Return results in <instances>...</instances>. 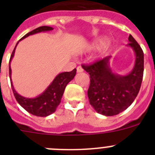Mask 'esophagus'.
<instances>
[{
  "mask_svg": "<svg viewBox=\"0 0 155 155\" xmlns=\"http://www.w3.org/2000/svg\"><path fill=\"white\" fill-rule=\"evenodd\" d=\"M83 71H84V70H83V68H82L81 67H80V66L77 68V72H78V73H81V72H83Z\"/></svg>",
  "mask_w": 155,
  "mask_h": 155,
  "instance_id": "1",
  "label": "esophagus"
}]
</instances>
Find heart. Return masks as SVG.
Returning <instances> with one entry per match:
<instances>
[{
    "label": "heart",
    "mask_w": 155,
    "mask_h": 155,
    "mask_svg": "<svg viewBox=\"0 0 155 155\" xmlns=\"http://www.w3.org/2000/svg\"><path fill=\"white\" fill-rule=\"evenodd\" d=\"M104 41H105V39H101V40L99 41V42H97L96 45H99V44H101V43H102V42H103Z\"/></svg>",
    "instance_id": "obj_1"
}]
</instances>
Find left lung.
Returning a JSON list of instances; mask_svg holds the SVG:
<instances>
[{"label": "left lung", "instance_id": "8db88e82", "mask_svg": "<svg viewBox=\"0 0 155 155\" xmlns=\"http://www.w3.org/2000/svg\"><path fill=\"white\" fill-rule=\"evenodd\" d=\"M128 46L135 53V64L130 74L125 76L114 74L109 67L110 57L82 64L90 75L87 90L89 102L94 110L104 116H115L133 103L141 86L143 74V53L134 37L129 35Z\"/></svg>", "mask_w": 155, "mask_h": 155}]
</instances>
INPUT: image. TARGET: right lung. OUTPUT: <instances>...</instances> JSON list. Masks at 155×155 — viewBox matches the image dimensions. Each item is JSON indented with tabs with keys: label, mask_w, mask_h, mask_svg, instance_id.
<instances>
[{
	"label": "right lung",
	"mask_w": 155,
	"mask_h": 155,
	"mask_svg": "<svg viewBox=\"0 0 155 155\" xmlns=\"http://www.w3.org/2000/svg\"><path fill=\"white\" fill-rule=\"evenodd\" d=\"M53 29V28L50 26H40L29 31L26 35H25L20 40L29 36L30 35H33V34L38 33V32H41V31H51ZM18 42H17L16 46L18 45ZM16 46L12 52L10 61H9V76H10L11 84H12L14 95L19 105L31 114L36 116H41V117H46L47 116H50L55 112L57 106L61 103V98L63 96L66 86L71 80H73L76 74L77 70L74 68L73 71H70V72H63V73L59 74L54 78V80L52 81L51 84L48 86L47 88L42 94H39V96L33 98L23 97L16 92L14 88L13 84H12V78H11L12 69H11L10 63L12 57H14V54H15Z\"/></svg>",
	"instance_id": "add662e5"
}]
</instances>
